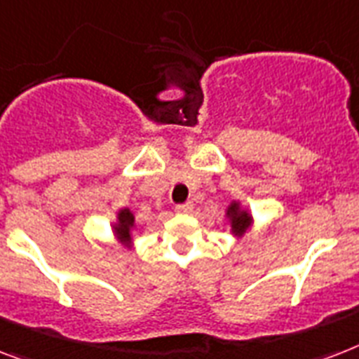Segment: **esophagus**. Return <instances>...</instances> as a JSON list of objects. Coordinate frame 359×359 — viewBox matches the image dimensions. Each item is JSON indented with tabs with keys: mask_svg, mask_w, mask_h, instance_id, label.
<instances>
[{
	"mask_svg": "<svg viewBox=\"0 0 359 359\" xmlns=\"http://www.w3.org/2000/svg\"><path fill=\"white\" fill-rule=\"evenodd\" d=\"M191 208H194V205H191V203H180V205H177L175 206V210H177V212H179V214H188V212H191Z\"/></svg>",
	"mask_w": 359,
	"mask_h": 359,
	"instance_id": "34e87169",
	"label": "esophagus"
}]
</instances>
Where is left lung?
Returning a JSON list of instances; mask_svg holds the SVG:
<instances>
[{
  "label": "left lung",
  "mask_w": 359,
  "mask_h": 359,
  "mask_svg": "<svg viewBox=\"0 0 359 359\" xmlns=\"http://www.w3.org/2000/svg\"><path fill=\"white\" fill-rule=\"evenodd\" d=\"M229 215L232 217V230L236 234H243L250 225V217L247 212H240L238 205H232L229 208Z\"/></svg>",
  "instance_id": "8db88e82"
}]
</instances>
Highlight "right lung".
Segmentation results:
<instances>
[{"label":"right lung","mask_w":359,"mask_h":359,"mask_svg":"<svg viewBox=\"0 0 359 359\" xmlns=\"http://www.w3.org/2000/svg\"><path fill=\"white\" fill-rule=\"evenodd\" d=\"M134 225V215L130 214V210H121L119 212V225L116 226V232L123 241L130 240V229Z\"/></svg>","instance_id":"right-lung-1"}]
</instances>
